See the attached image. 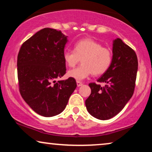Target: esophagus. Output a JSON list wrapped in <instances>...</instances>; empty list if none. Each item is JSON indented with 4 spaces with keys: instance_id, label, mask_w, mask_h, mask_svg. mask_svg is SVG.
Segmentation results:
<instances>
[{
    "instance_id": "obj_1",
    "label": "esophagus",
    "mask_w": 152,
    "mask_h": 152,
    "mask_svg": "<svg viewBox=\"0 0 152 152\" xmlns=\"http://www.w3.org/2000/svg\"><path fill=\"white\" fill-rule=\"evenodd\" d=\"M82 85V83L80 82V81H77V86L78 87L79 86H81Z\"/></svg>"
}]
</instances>
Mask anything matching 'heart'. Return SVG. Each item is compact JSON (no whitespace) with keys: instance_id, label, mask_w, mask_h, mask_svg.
I'll return each mask as SVG.
<instances>
[{"instance_id":"heart-1","label":"heart","mask_w":152,"mask_h":152,"mask_svg":"<svg viewBox=\"0 0 152 152\" xmlns=\"http://www.w3.org/2000/svg\"><path fill=\"white\" fill-rule=\"evenodd\" d=\"M75 51L66 50L63 54L66 65L73 68L79 62L82 64L77 68L70 70L68 75L77 80H83L91 74L101 75L109 69L112 61V52L108 48L91 39L78 41L74 47Z\"/></svg>"}]
</instances>
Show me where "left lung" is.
Returning <instances> with one entry per match:
<instances>
[{
    "instance_id": "8db88e82",
    "label": "left lung",
    "mask_w": 152,
    "mask_h": 152,
    "mask_svg": "<svg viewBox=\"0 0 152 152\" xmlns=\"http://www.w3.org/2000/svg\"><path fill=\"white\" fill-rule=\"evenodd\" d=\"M138 58L135 51L121 39L114 40L113 59L109 69L97 80L102 87L89 84L91 93L85 102L88 113L99 120H109L122 111L134 94Z\"/></svg>"
}]
</instances>
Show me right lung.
Instances as JSON below:
<instances>
[{"label": "right lung", "instance_id": "obj_1", "mask_svg": "<svg viewBox=\"0 0 152 152\" xmlns=\"http://www.w3.org/2000/svg\"><path fill=\"white\" fill-rule=\"evenodd\" d=\"M67 37L60 30L43 28L25 41L18 52L20 93L33 111L44 117L61 113L77 87L72 77L57 80L66 72L63 54Z\"/></svg>", "mask_w": 152, "mask_h": 152}]
</instances>
